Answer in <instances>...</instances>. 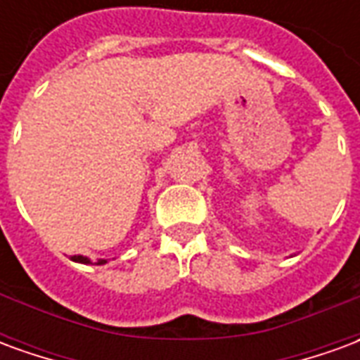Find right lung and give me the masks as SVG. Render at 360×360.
<instances>
[{
  "label": "right lung",
  "instance_id": "1",
  "mask_svg": "<svg viewBox=\"0 0 360 360\" xmlns=\"http://www.w3.org/2000/svg\"><path fill=\"white\" fill-rule=\"evenodd\" d=\"M71 260H75V262H82V264H90L89 258L81 257V255H75V257H71ZM102 262H105V260H98L96 264H102Z\"/></svg>",
  "mask_w": 360,
  "mask_h": 360
}]
</instances>
